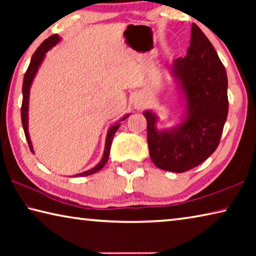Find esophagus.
I'll use <instances>...</instances> for the list:
<instances>
[{"instance_id":"obj_1","label":"esophagus","mask_w":256,"mask_h":256,"mask_svg":"<svg viewBox=\"0 0 256 256\" xmlns=\"http://www.w3.org/2000/svg\"><path fill=\"white\" fill-rule=\"evenodd\" d=\"M134 106H136V108H138V110H140V108H142V107L144 106V100H142L141 97H138L136 100H134Z\"/></svg>"}]
</instances>
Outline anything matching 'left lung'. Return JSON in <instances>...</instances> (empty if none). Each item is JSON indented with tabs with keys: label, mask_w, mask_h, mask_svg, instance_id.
<instances>
[{
	"label": "left lung",
	"mask_w": 256,
	"mask_h": 256,
	"mask_svg": "<svg viewBox=\"0 0 256 256\" xmlns=\"http://www.w3.org/2000/svg\"><path fill=\"white\" fill-rule=\"evenodd\" d=\"M186 100L184 120L172 130L158 131L157 116L144 112L152 162L160 170L184 172L198 166L219 146L228 115L226 68L214 46L196 24L184 58L172 66Z\"/></svg>",
	"instance_id": "1"
}]
</instances>
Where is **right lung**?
Segmentation results:
<instances>
[{
    "instance_id": "obj_1",
    "label": "right lung",
    "mask_w": 256,
    "mask_h": 256,
    "mask_svg": "<svg viewBox=\"0 0 256 256\" xmlns=\"http://www.w3.org/2000/svg\"><path fill=\"white\" fill-rule=\"evenodd\" d=\"M60 40V37L58 36V34H53V36L48 37L46 40L42 42V45L38 47L36 52L34 53L32 60H30L29 66L27 68V71H26L24 76V84H22L24 98H22V106H21V120H22L24 136H26V138H27L29 148H30V150H32V152H34V150H32V141H30V136H29V133H28V104H29L30 86H32V80H34V76H36V73L38 71V68L40 66L42 60H44V58H45V54L52 48V47L58 44ZM128 116V115H125L124 118L120 120V122H122V120H126ZM120 122L118 124L112 125V126L110 130H108L107 138H106V144H105V151H104V156H102V158L100 160V162H99L97 166H94V168H92V170L81 172V174H76V176L92 175V174H94V172L100 170L102 168L105 166L107 160H108V157H110V151L112 138H114L116 131H118L120 125Z\"/></svg>"
}]
</instances>
